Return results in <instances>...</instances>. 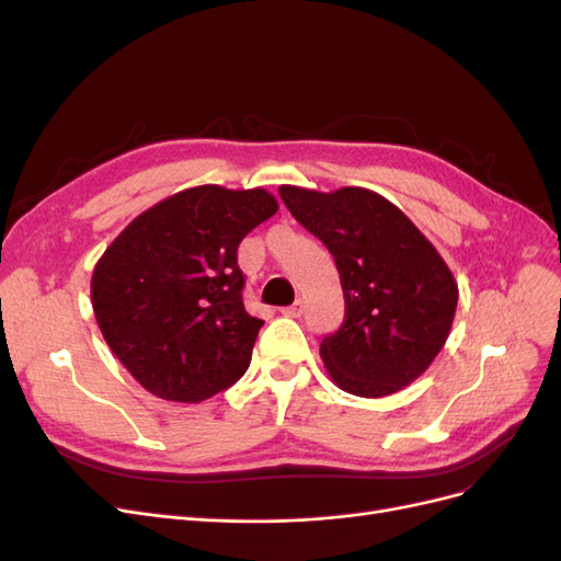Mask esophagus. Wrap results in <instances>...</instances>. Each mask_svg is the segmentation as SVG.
<instances>
[{"label":"esophagus","mask_w":561,"mask_h":561,"mask_svg":"<svg viewBox=\"0 0 561 561\" xmlns=\"http://www.w3.org/2000/svg\"><path fill=\"white\" fill-rule=\"evenodd\" d=\"M283 313L287 316V318H299L301 313H304V301L301 299H297L293 307H287V309H283Z\"/></svg>","instance_id":"esophagus-1"}]
</instances>
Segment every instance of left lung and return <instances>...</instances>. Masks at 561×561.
I'll list each match as a JSON object with an SVG mask.
<instances>
[{
	"label": "left lung",
	"mask_w": 561,
	"mask_h": 561,
	"mask_svg": "<svg viewBox=\"0 0 561 561\" xmlns=\"http://www.w3.org/2000/svg\"><path fill=\"white\" fill-rule=\"evenodd\" d=\"M297 222L322 241L342 280L346 320L322 339L330 379L358 398L393 396L443 351L458 301L451 268L398 206L365 186L280 184Z\"/></svg>",
	"instance_id": "1"
}]
</instances>
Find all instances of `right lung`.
I'll use <instances>...</instances> for the list:
<instances>
[{
    "instance_id": "right-lung-1",
    "label": "right lung",
    "mask_w": 561,
    "mask_h": 561,
    "mask_svg": "<svg viewBox=\"0 0 561 561\" xmlns=\"http://www.w3.org/2000/svg\"><path fill=\"white\" fill-rule=\"evenodd\" d=\"M276 210L262 186H192L140 213L98 260V328L151 396L201 402L245 375L262 320L243 307L236 250Z\"/></svg>"
}]
</instances>
